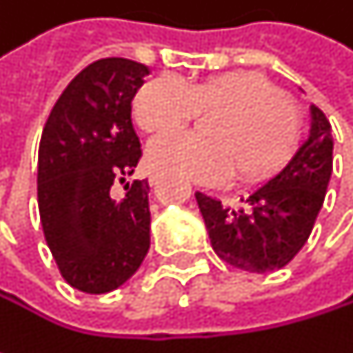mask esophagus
Wrapping results in <instances>:
<instances>
[{"label": "esophagus", "instance_id": "1", "mask_svg": "<svg viewBox=\"0 0 353 353\" xmlns=\"http://www.w3.org/2000/svg\"><path fill=\"white\" fill-rule=\"evenodd\" d=\"M159 179H161V176H159L157 172H153V174L149 176V183H151V185H157V183H159Z\"/></svg>", "mask_w": 353, "mask_h": 353}]
</instances>
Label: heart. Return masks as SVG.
<instances>
[{"mask_svg":"<svg viewBox=\"0 0 353 353\" xmlns=\"http://www.w3.org/2000/svg\"><path fill=\"white\" fill-rule=\"evenodd\" d=\"M200 112H221L204 141L192 132H170L149 147V163L174 176L214 185L237 168L253 181L280 168L299 139V114L284 94L251 73H223L196 83L163 73L134 96L137 124L151 134L176 130Z\"/></svg>","mask_w":353,"mask_h":353,"instance_id":"obj_1","label":"heart"}]
</instances>
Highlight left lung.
Wrapping results in <instances>:
<instances>
[{"label":"left lung","mask_w":353,"mask_h":353,"mask_svg":"<svg viewBox=\"0 0 353 353\" xmlns=\"http://www.w3.org/2000/svg\"><path fill=\"white\" fill-rule=\"evenodd\" d=\"M333 172L331 124L311 104V130L286 168L249 194L245 208L196 192L214 253L245 272L284 268L307 243Z\"/></svg>","instance_id":"left-lung-1"}]
</instances>
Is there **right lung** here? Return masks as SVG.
<instances>
[{
    "mask_svg": "<svg viewBox=\"0 0 353 353\" xmlns=\"http://www.w3.org/2000/svg\"><path fill=\"white\" fill-rule=\"evenodd\" d=\"M149 69L110 57L88 65L50 110L38 149V210L61 276L88 294L122 286L151 245L147 179L126 183L141 159L132 98Z\"/></svg>",
    "mask_w": 353,
    "mask_h": 353,
    "instance_id": "1",
    "label": "right lung"
}]
</instances>
